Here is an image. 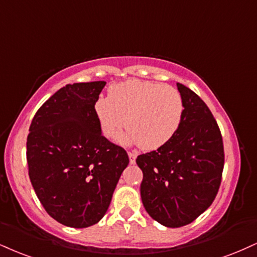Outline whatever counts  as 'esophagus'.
Returning a JSON list of instances; mask_svg holds the SVG:
<instances>
[{
	"label": "esophagus",
	"mask_w": 257,
	"mask_h": 257,
	"mask_svg": "<svg viewBox=\"0 0 257 257\" xmlns=\"http://www.w3.org/2000/svg\"><path fill=\"white\" fill-rule=\"evenodd\" d=\"M128 157H129V163L134 164L135 163V159H137V153L128 152Z\"/></svg>",
	"instance_id": "1"
}]
</instances>
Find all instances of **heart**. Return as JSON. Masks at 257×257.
<instances>
[{
  "label": "heart",
  "mask_w": 257,
  "mask_h": 257,
  "mask_svg": "<svg viewBox=\"0 0 257 257\" xmlns=\"http://www.w3.org/2000/svg\"><path fill=\"white\" fill-rule=\"evenodd\" d=\"M183 112V99L177 89L140 80L116 83L110 88L109 98L100 97L94 103L95 117L105 138H112L125 124L126 131L117 141L138 144L145 151L165 146L177 133Z\"/></svg>",
  "instance_id": "1"
}]
</instances>
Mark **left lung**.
<instances>
[{
  "label": "left lung",
  "instance_id": "left-lung-1",
  "mask_svg": "<svg viewBox=\"0 0 257 257\" xmlns=\"http://www.w3.org/2000/svg\"><path fill=\"white\" fill-rule=\"evenodd\" d=\"M184 104L177 133L165 146L138 157L145 209L166 227L190 224L212 205L224 169L222 138L205 101L177 82Z\"/></svg>",
  "mask_w": 257,
  "mask_h": 257
}]
</instances>
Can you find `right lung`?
<instances>
[{
    "mask_svg": "<svg viewBox=\"0 0 257 257\" xmlns=\"http://www.w3.org/2000/svg\"><path fill=\"white\" fill-rule=\"evenodd\" d=\"M105 81L66 85L33 117L27 137L31 183L51 218L69 227L97 224L109 208L128 154L101 135L94 103Z\"/></svg>",
    "mask_w": 257,
    "mask_h": 257,
    "instance_id": "right-lung-1",
    "label": "right lung"
}]
</instances>
